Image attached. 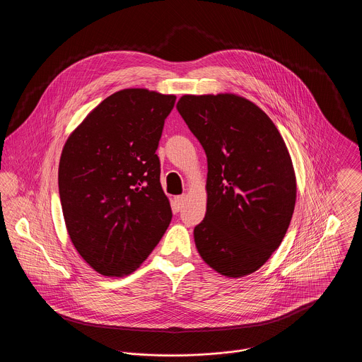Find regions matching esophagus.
Returning a JSON list of instances; mask_svg holds the SVG:
<instances>
[{
    "label": "esophagus",
    "instance_id": "1",
    "mask_svg": "<svg viewBox=\"0 0 362 362\" xmlns=\"http://www.w3.org/2000/svg\"><path fill=\"white\" fill-rule=\"evenodd\" d=\"M185 201H187V197L185 195H180V197H175L174 198V204H175V209L177 210H181L184 205H185Z\"/></svg>",
    "mask_w": 362,
    "mask_h": 362
}]
</instances>
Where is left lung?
I'll list each match as a JSON object with an SVG mask.
<instances>
[{
    "label": "left lung",
    "instance_id": "left-lung-1",
    "mask_svg": "<svg viewBox=\"0 0 362 362\" xmlns=\"http://www.w3.org/2000/svg\"><path fill=\"white\" fill-rule=\"evenodd\" d=\"M177 110L207 157L197 250L217 273L248 276L280 247L290 226L297 198L291 156L273 121L245 98L184 95Z\"/></svg>",
    "mask_w": 362,
    "mask_h": 362
}]
</instances>
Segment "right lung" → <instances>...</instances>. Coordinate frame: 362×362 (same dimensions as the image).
I'll return each mask as SVG.
<instances>
[{"label": "right lung", "instance_id": "right-lung-1", "mask_svg": "<svg viewBox=\"0 0 362 362\" xmlns=\"http://www.w3.org/2000/svg\"><path fill=\"white\" fill-rule=\"evenodd\" d=\"M175 99L139 88L115 92L64 145L58 189L66 231L103 276L135 272L171 221L156 151Z\"/></svg>", "mask_w": 362, "mask_h": 362}]
</instances>
